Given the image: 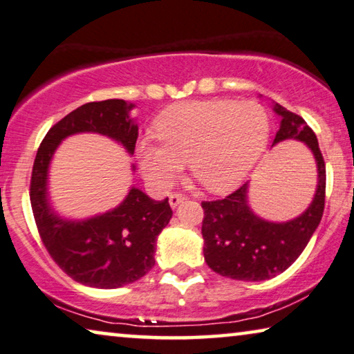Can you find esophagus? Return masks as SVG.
Here are the masks:
<instances>
[{
  "mask_svg": "<svg viewBox=\"0 0 354 354\" xmlns=\"http://www.w3.org/2000/svg\"><path fill=\"white\" fill-rule=\"evenodd\" d=\"M183 200H186V197H184L183 194H179V192L171 194V195H170V205H171V208H176L178 205L183 202Z\"/></svg>",
  "mask_w": 354,
  "mask_h": 354,
  "instance_id": "1",
  "label": "esophagus"
}]
</instances>
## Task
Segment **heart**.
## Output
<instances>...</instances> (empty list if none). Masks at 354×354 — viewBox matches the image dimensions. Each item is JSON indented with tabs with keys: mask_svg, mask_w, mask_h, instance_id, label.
Wrapping results in <instances>:
<instances>
[{
	"mask_svg": "<svg viewBox=\"0 0 354 354\" xmlns=\"http://www.w3.org/2000/svg\"><path fill=\"white\" fill-rule=\"evenodd\" d=\"M162 143L143 138L136 157L145 176L167 189L183 173L209 192H227L243 181L266 151L270 120L261 104L236 100H198L168 108L156 124Z\"/></svg>",
	"mask_w": 354,
	"mask_h": 354,
	"instance_id": "1",
	"label": "heart"
}]
</instances>
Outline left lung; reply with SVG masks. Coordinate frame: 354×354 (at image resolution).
<instances>
[{"label": "left lung", "mask_w": 354, "mask_h": 354, "mask_svg": "<svg viewBox=\"0 0 354 354\" xmlns=\"http://www.w3.org/2000/svg\"><path fill=\"white\" fill-rule=\"evenodd\" d=\"M281 124L272 146L284 140L304 141L318 165L315 198L302 214L288 223H270L248 205V183L225 198L202 202L203 256L211 270L241 281H262L291 267L319 225L326 197V163L315 131L307 122L275 103Z\"/></svg>", "instance_id": "left-lung-1"}]
</instances>
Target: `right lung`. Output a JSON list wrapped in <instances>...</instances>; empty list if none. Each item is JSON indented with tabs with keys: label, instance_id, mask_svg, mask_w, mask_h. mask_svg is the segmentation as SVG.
Masks as SVG:
<instances>
[{
	"label": "right lung",
	"instance_id": "obj_1",
	"mask_svg": "<svg viewBox=\"0 0 354 354\" xmlns=\"http://www.w3.org/2000/svg\"><path fill=\"white\" fill-rule=\"evenodd\" d=\"M131 108L124 100H104L71 111L47 131L31 171L30 202L42 243L68 277L91 288H122L154 267L157 236L173 214L170 203L131 187L118 208L86 221H66L47 202V171L57 146L84 131L106 135L133 154L138 125L129 115Z\"/></svg>",
	"mask_w": 354,
	"mask_h": 354
}]
</instances>
